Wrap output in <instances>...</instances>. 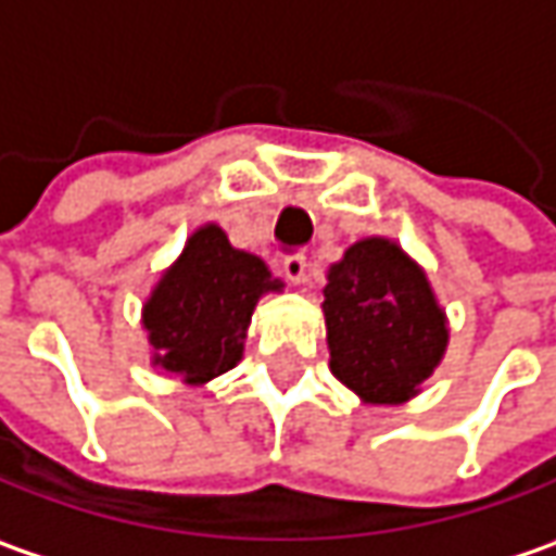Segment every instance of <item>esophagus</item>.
<instances>
[{"label":"esophagus","instance_id":"obj_1","mask_svg":"<svg viewBox=\"0 0 556 556\" xmlns=\"http://www.w3.org/2000/svg\"><path fill=\"white\" fill-rule=\"evenodd\" d=\"M282 274H286L289 282H295V286L307 282V257H302V254H289V257L282 261Z\"/></svg>","mask_w":556,"mask_h":556}]
</instances>
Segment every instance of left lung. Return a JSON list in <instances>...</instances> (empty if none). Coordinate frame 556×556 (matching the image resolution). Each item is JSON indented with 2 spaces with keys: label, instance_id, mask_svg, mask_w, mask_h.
<instances>
[{
  "label": "left lung",
  "instance_id": "obj_1",
  "mask_svg": "<svg viewBox=\"0 0 556 556\" xmlns=\"http://www.w3.org/2000/svg\"><path fill=\"white\" fill-rule=\"evenodd\" d=\"M324 317L329 370L364 404L420 395L447 351L445 307L426 270L386 236H367L329 264Z\"/></svg>",
  "mask_w": 556,
  "mask_h": 556
}]
</instances>
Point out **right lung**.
<instances>
[{"instance_id": "add662e5", "label": "right lung", "mask_w": 556, "mask_h": 556, "mask_svg": "<svg viewBox=\"0 0 556 556\" xmlns=\"http://www.w3.org/2000/svg\"><path fill=\"white\" fill-rule=\"evenodd\" d=\"M267 292H282V282L257 254L232 249L217 224L199 227L142 304L152 367L180 376L186 386H205L232 370Z\"/></svg>"}]
</instances>
